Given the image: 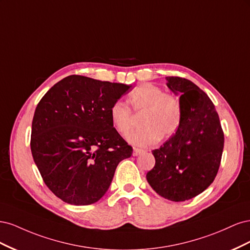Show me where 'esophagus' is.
<instances>
[{
	"label": "esophagus",
	"mask_w": 250,
	"mask_h": 250,
	"mask_svg": "<svg viewBox=\"0 0 250 250\" xmlns=\"http://www.w3.org/2000/svg\"><path fill=\"white\" fill-rule=\"evenodd\" d=\"M146 151L145 150H143V149H139V148H134L133 149V155L134 156H138V155H141V154H143V153H145Z\"/></svg>",
	"instance_id": "34e87169"
}]
</instances>
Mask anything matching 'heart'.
<instances>
[{
    "label": "heart",
    "mask_w": 250,
    "mask_h": 250,
    "mask_svg": "<svg viewBox=\"0 0 250 250\" xmlns=\"http://www.w3.org/2000/svg\"><path fill=\"white\" fill-rule=\"evenodd\" d=\"M128 102L135 113H143L141 124L144 127L128 139L134 146H152L161 138L168 139L177 131L181 121V103L177 96L165 93L162 87L151 83H144L131 90ZM109 119L122 137H127L133 129V115L123 102L116 101L111 105Z\"/></svg>",
    "instance_id": "1"
}]
</instances>
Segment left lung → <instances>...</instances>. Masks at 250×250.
Returning <instances> with one entry per match:
<instances>
[{
	"label": "left lung",
	"mask_w": 250,
	"mask_h": 250,
	"mask_svg": "<svg viewBox=\"0 0 250 250\" xmlns=\"http://www.w3.org/2000/svg\"><path fill=\"white\" fill-rule=\"evenodd\" d=\"M167 86L180 94L181 121L175 134L152 151L155 166L147 181L162 197L186 201L213 183L220 167L224 133L215 105L192 81L166 77Z\"/></svg>",
	"instance_id": "8db88e82"
}]
</instances>
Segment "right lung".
I'll return each mask as SVG.
<instances>
[{"mask_svg":"<svg viewBox=\"0 0 250 250\" xmlns=\"http://www.w3.org/2000/svg\"><path fill=\"white\" fill-rule=\"evenodd\" d=\"M131 85L71 75L37 104L31 152L44 184L62 201L88 206L107 192L132 147L113 128L109 108Z\"/></svg>","mask_w":250,"mask_h":250,"instance_id":"add662e5","label":"right lung"}]
</instances>
